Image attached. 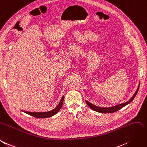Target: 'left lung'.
<instances>
[{"label":"left lung","mask_w":147,"mask_h":147,"mask_svg":"<svg viewBox=\"0 0 147 147\" xmlns=\"http://www.w3.org/2000/svg\"><path fill=\"white\" fill-rule=\"evenodd\" d=\"M138 89H139V85H138V88L136 91V92L135 93V94H134V96L132 97L131 99H130V101H129L128 102H125L122 103V104L118 105H116V106H113V107H111V108H100V107L95 106V105L92 104V103H90L87 101H86V105H88L91 109H93V111H96V112H98V113H113L117 111H118V110L121 109V108H123V107H124L125 106H126L127 105H128L129 103L131 102L134 100V98L136 97V94L138 92Z\"/></svg>","instance_id":"1"}]
</instances>
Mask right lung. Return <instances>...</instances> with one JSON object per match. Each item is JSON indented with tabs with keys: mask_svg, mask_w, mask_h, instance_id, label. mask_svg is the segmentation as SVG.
Here are the masks:
<instances>
[{
	"mask_svg": "<svg viewBox=\"0 0 147 147\" xmlns=\"http://www.w3.org/2000/svg\"><path fill=\"white\" fill-rule=\"evenodd\" d=\"M63 101H64V96H62L60 102H59V104L58 105V106L56 107V108H55L54 109L51 111L45 112V113H31V112L25 111H23L28 114L30 115L31 116L37 117V118L50 117L51 116H54V115H55L59 111V110L61 109V108H62V106L63 105Z\"/></svg>",
	"mask_w": 147,
	"mask_h": 147,
	"instance_id": "right-lung-1",
	"label": "right lung"
}]
</instances>
